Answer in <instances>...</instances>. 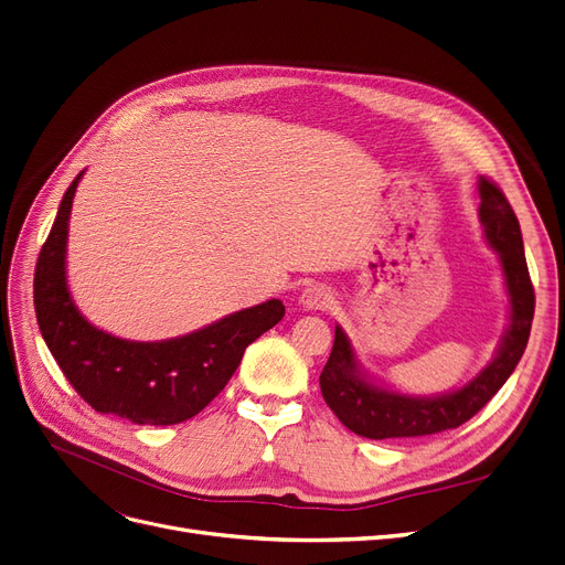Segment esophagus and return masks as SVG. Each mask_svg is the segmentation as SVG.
<instances>
[{"label": "esophagus", "mask_w": 565, "mask_h": 565, "mask_svg": "<svg viewBox=\"0 0 565 565\" xmlns=\"http://www.w3.org/2000/svg\"><path fill=\"white\" fill-rule=\"evenodd\" d=\"M332 292L326 288V286H321V284H311V286H307L305 290H302V296H300V305L305 307V309H311V311H316V309H328L330 305H332Z\"/></svg>", "instance_id": "34e87169"}]
</instances>
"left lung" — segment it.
Here are the masks:
<instances>
[{
    "label": "left lung",
    "instance_id": "obj_1",
    "mask_svg": "<svg viewBox=\"0 0 565 565\" xmlns=\"http://www.w3.org/2000/svg\"><path fill=\"white\" fill-rule=\"evenodd\" d=\"M480 189V224L484 239L501 258L510 298V326L494 360L459 390L434 397H413L372 383L360 370L353 343L339 326L334 347L321 372V392L332 413L364 438H413L455 429L471 420L492 399L518 366L531 334L535 296L526 267L520 222L503 191L484 178Z\"/></svg>",
    "mask_w": 565,
    "mask_h": 565
}]
</instances>
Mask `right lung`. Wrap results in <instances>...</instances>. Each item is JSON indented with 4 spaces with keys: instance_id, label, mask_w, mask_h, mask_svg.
Segmentation results:
<instances>
[{
    "instance_id": "obj_1",
    "label": "right lung",
    "mask_w": 565,
    "mask_h": 565,
    "mask_svg": "<svg viewBox=\"0 0 565 565\" xmlns=\"http://www.w3.org/2000/svg\"><path fill=\"white\" fill-rule=\"evenodd\" d=\"M83 173L66 189L36 260L34 309L45 347L94 411L136 425L184 423L226 387L249 343L275 328L286 309L281 300H267L166 341L119 339L94 328L66 284L68 216Z\"/></svg>"
}]
</instances>
